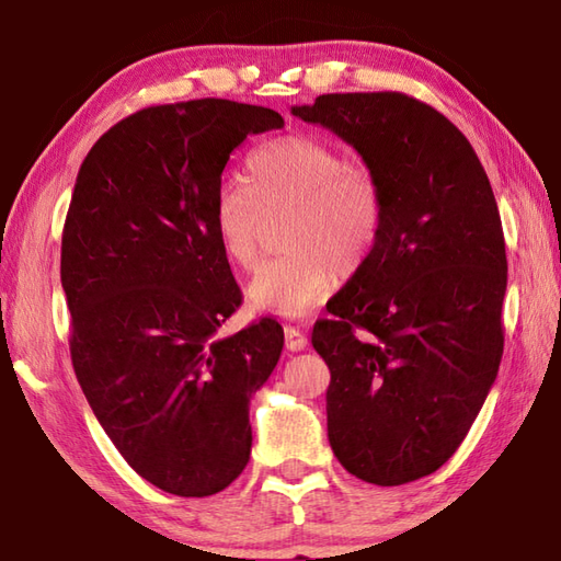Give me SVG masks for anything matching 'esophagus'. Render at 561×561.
Here are the masks:
<instances>
[{
  "label": "esophagus",
  "mask_w": 561,
  "mask_h": 561,
  "mask_svg": "<svg viewBox=\"0 0 561 561\" xmlns=\"http://www.w3.org/2000/svg\"><path fill=\"white\" fill-rule=\"evenodd\" d=\"M284 344H287L289 351H301L307 348V331L299 329V327H287L284 329Z\"/></svg>",
  "instance_id": "1"
}]
</instances>
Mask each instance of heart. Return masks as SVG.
Returning a JSON list of instances; mask_svg holds the SVG:
<instances>
[{"mask_svg":"<svg viewBox=\"0 0 561 561\" xmlns=\"http://www.w3.org/2000/svg\"><path fill=\"white\" fill-rule=\"evenodd\" d=\"M247 186L227 180L215 195L213 227L225 260L252 270L267 217L289 213L287 257L262 264L247 287L257 311L304 317L374 252L383 227V195L366 165L311 136H284L247 158Z\"/></svg>","mask_w":561,"mask_h":561,"instance_id":"1","label":"heart"}]
</instances>
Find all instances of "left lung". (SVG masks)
Returning <instances> with one entry per match:
<instances>
[{
    "instance_id": "obj_1",
    "label": "left lung",
    "mask_w": 561,
    "mask_h": 561,
    "mask_svg": "<svg viewBox=\"0 0 561 561\" xmlns=\"http://www.w3.org/2000/svg\"><path fill=\"white\" fill-rule=\"evenodd\" d=\"M291 116L376 175L383 227L327 304L331 450L358 480L403 485L450 460L497 378L505 234L485 168L453 123L405 93H327Z\"/></svg>"
}]
</instances>
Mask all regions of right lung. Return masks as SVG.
<instances>
[{
    "instance_id": "1",
    "label": "right lung",
    "mask_w": 561,
    "mask_h": 561,
    "mask_svg": "<svg viewBox=\"0 0 561 561\" xmlns=\"http://www.w3.org/2000/svg\"><path fill=\"white\" fill-rule=\"evenodd\" d=\"M282 126L225 99L150 106L103 133L76 178L61 237L73 371L126 462L170 495H215L250 462V401L284 331L220 334L242 294L213 207L232 150Z\"/></svg>"
}]
</instances>
